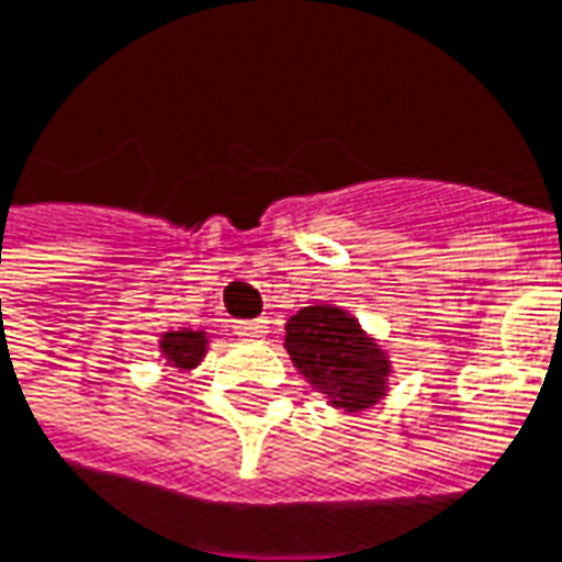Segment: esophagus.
I'll return each mask as SVG.
<instances>
[{"label":"esophagus","instance_id":"esophagus-1","mask_svg":"<svg viewBox=\"0 0 562 562\" xmlns=\"http://www.w3.org/2000/svg\"><path fill=\"white\" fill-rule=\"evenodd\" d=\"M238 336L244 338H262L268 333V321L265 318H252V321H238Z\"/></svg>","mask_w":562,"mask_h":562}]
</instances>
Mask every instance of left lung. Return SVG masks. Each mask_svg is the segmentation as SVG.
I'll return each instance as SVG.
<instances>
[{"label": "left lung", "mask_w": 562, "mask_h": 562, "mask_svg": "<svg viewBox=\"0 0 562 562\" xmlns=\"http://www.w3.org/2000/svg\"><path fill=\"white\" fill-rule=\"evenodd\" d=\"M285 350L297 374L333 409L362 413L389 395L392 357L348 310L333 303L303 306L285 324Z\"/></svg>", "instance_id": "8db88e82"}]
</instances>
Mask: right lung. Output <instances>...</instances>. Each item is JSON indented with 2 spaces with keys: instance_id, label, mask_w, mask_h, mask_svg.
Here are the masks:
<instances>
[{
  "instance_id": "obj_1",
  "label": "right lung",
  "mask_w": 562,
  "mask_h": 562,
  "mask_svg": "<svg viewBox=\"0 0 562 562\" xmlns=\"http://www.w3.org/2000/svg\"><path fill=\"white\" fill-rule=\"evenodd\" d=\"M209 345H212V336L200 327L167 329L158 336V353L167 366L179 368V371H194L209 353Z\"/></svg>"
}]
</instances>
